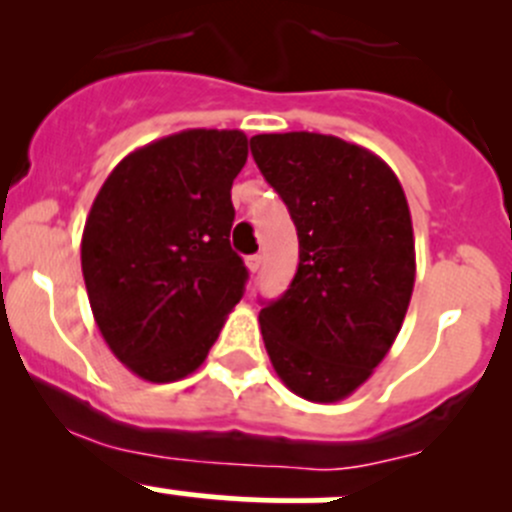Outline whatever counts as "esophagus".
<instances>
[{
    "mask_svg": "<svg viewBox=\"0 0 512 512\" xmlns=\"http://www.w3.org/2000/svg\"><path fill=\"white\" fill-rule=\"evenodd\" d=\"M262 267V255H250L247 257V270L257 272Z\"/></svg>",
    "mask_w": 512,
    "mask_h": 512,
    "instance_id": "esophagus-1",
    "label": "esophagus"
}]
</instances>
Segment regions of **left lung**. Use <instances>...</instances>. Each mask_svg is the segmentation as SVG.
Listing matches in <instances>:
<instances>
[{
    "label": "left lung",
    "instance_id": "1",
    "mask_svg": "<svg viewBox=\"0 0 512 512\" xmlns=\"http://www.w3.org/2000/svg\"><path fill=\"white\" fill-rule=\"evenodd\" d=\"M252 158L285 200L299 265L260 309L282 384L317 404L352 396L404 324L416 280L414 225L394 170L376 153L324 133H260Z\"/></svg>",
    "mask_w": 512,
    "mask_h": 512
}]
</instances>
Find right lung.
Instances as JSON below:
<instances>
[{
    "label": "right lung",
    "instance_id": "right-lung-1",
    "mask_svg": "<svg viewBox=\"0 0 512 512\" xmlns=\"http://www.w3.org/2000/svg\"><path fill=\"white\" fill-rule=\"evenodd\" d=\"M242 131L190 128L128 153L98 190L81 270L98 332L153 384L185 379L208 356L245 289L232 252V180Z\"/></svg>",
    "mask_w": 512,
    "mask_h": 512
}]
</instances>
